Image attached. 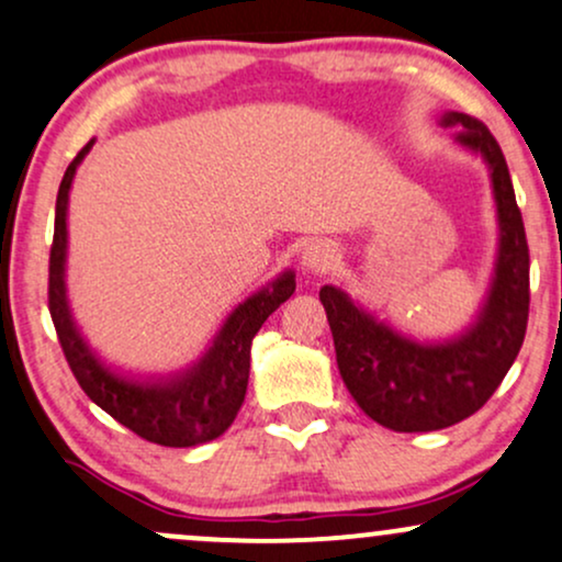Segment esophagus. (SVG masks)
Wrapping results in <instances>:
<instances>
[{
  "label": "esophagus",
  "instance_id": "34e87169",
  "mask_svg": "<svg viewBox=\"0 0 562 562\" xmlns=\"http://www.w3.org/2000/svg\"><path fill=\"white\" fill-rule=\"evenodd\" d=\"M335 259H338V248H335V245L327 243V240H317V243H312V245H306V248H303L301 263H303V269H306V272L322 274V272H327V269L333 267Z\"/></svg>",
  "mask_w": 562,
  "mask_h": 562
}]
</instances>
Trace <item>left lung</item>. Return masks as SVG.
<instances>
[{
	"label": "left lung",
	"mask_w": 562,
	"mask_h": 562,
	"mask_svg": "<svg viewBox=\"0 0 562 562\" xmlns=\"http://www.w3.org/2000/svg\"><path fill=\"white\" fill-rule=\"evenodd\" d=\"M441 126L460 128L457 145L483 158L496 203L494 274L473 325L454 338L420 344L364 312L346 290H319L348 393L367 417L396 434L441 430L479 412L499 389L526 338L528 243L505 156L479 119L449 111Z\"/></svg>",
	"instance_id": "1"
}]
</instances>
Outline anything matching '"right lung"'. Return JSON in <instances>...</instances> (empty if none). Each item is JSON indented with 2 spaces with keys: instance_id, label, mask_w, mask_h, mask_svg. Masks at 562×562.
Returning a JSON list of instances; mask_svg holds the SVG:
<instances>
[{
  "instance_id": "right-lung-1",
  "label": "right lung",
  "mask_w": 562,
  "mask_h": 562,
  "mask_svg": "<svg viewBox=\"0 0 562 562\" xmlns=\"http://www.w3.org/2000/svg\"><path fill=\"white\" fill-rule=\"evenodd\" d=\"M92 145L94 139L70 160L57 190L55 237L49 250V314L57 340L83 393L139 438L177 449L214 441L240 412L248 389L250 344L269 314L293 295L295 274L288 269L259 293L245 299L216 333L209 351L187 370L166 378H128L111 370L83 340L66 293L68 192L76 169Z\"/></svg>"
}]
</instances>
